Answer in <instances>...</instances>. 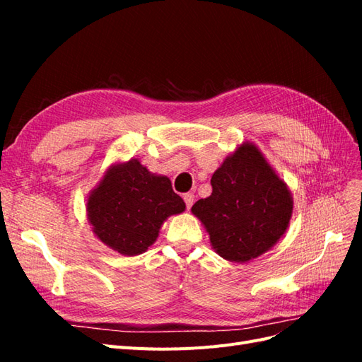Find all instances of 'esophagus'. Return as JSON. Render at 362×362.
I'll list each match as a JSON object with an SVG mask.
<instances>
[{
  "label": "esophagus",
  "instance_id": "34e87169",
  "mask_svg": "<svg viewBox=\"0 0 362 362\" xmlns=\"http://www.w3.org/2000/svg\"><path fill=\"white\" fill-rule=\"evenodd\" d=\"M182 199H184V202H185V206H187V210H190L193 202H194V194H193V193H185V194L182 196Z\"/></svg>",
  "mask_w": 362,
  "mask_h": 362
}]
</instances>
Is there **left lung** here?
Returning <instances> with one entry per match:
<instances>
[{
    "label": "left lung",
    "mask_w": 362,
    "mask_h": 362,
    "mask_svg": "<svg viewBox=\"0 0 362 362\" xmlns=\"http://www.w3.org/2000/svg\"><path fill=\"white\" fill-rule=\"evenodd\" d=\"M213 192L192 206L221 257L246 262L264 254L286 233L291 194L250 144L228 157L211 178Z\"/></svg>",
    "instance_id": "left-lung-1"
}]
</instances>
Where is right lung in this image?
I'll use <instances>...</instances> for the list:
<instances>
[{
    "mask_svg": "<svg viewBox=\"0 0 362 362\" xmlns=\"http://www.w3.org/2000/svg\"><path fill=\"white\" fill-rule=\"evenodd\" d=\"M184 208L170 180L152 175L137 160L108 170L87 201L93 233L128 257L145 252L157 240L161 223Z\"/></svg>",
    "mask_w": 362,
    "mask_h": 362,
    "instance_id": "add662e5",
    "label": "right lung"
}]
</instances>
